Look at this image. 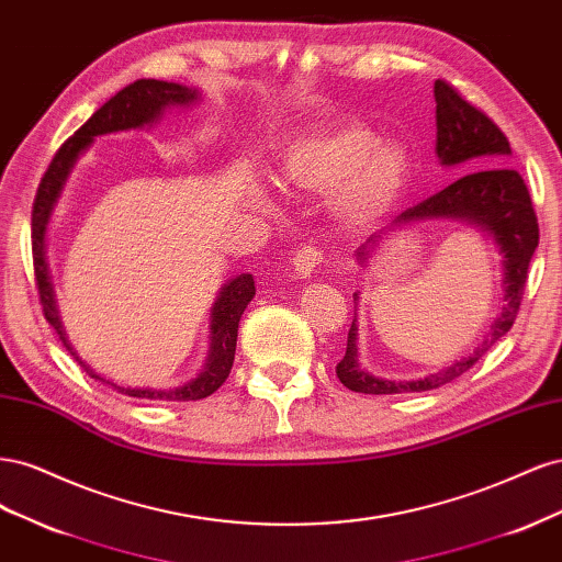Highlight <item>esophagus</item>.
<instances>
[{
  "label": "esophagus",
  "instance_id": "1",
  "mask_svg": "<svg viewBox=\"0 0 562 562\" xmlns=\"http://www.w3.org/2000/svg\"><path fill=\"white\" fill-rule=\"evenodd\" d=\"M321 260H323V252H321L316 246H304L302 250H297L295 258H293V267H295V271H297V277H300V279L312 277L316 265H318Z\"/></svg>",
  "mask_w": 562,
  "mask_h": 562
}]
</instances>
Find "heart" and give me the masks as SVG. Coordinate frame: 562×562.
I'll return each instance as SVG.
<instances>
[{
  "mask_svg": "<svg viewBox=\"0 0 562 562\" xmlns=\"http://www.w3.org/2000/svg\"><path fill=\"white\" fill-rule=\"evenodd\" d=\"M413 161L398 143H380L359 122L304 135L285 147L281 176L300 190L333 194L330 211L339 227L366 229L396 206L411 180Z\"/></svg>",
  "mask_w": 562,
  "mask_h": 562,
  "instance_id": "obj_1",
  "label": "heart"
}]
</instances>
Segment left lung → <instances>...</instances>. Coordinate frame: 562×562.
<instances>
[{"label":"left lung","instance_id":"8db88e82","mask_svg":"<svg viewBox=\"0 0 562 562\" xmlns=\"http://www.w3.org/2000/svg\"><path fill=\"white\" fill-rule=\"evenodd\" d=\"M434 95L436 155L443 166H457L459 171L467 173L448 184L446 190H440L438 194L417 203V206L396 215L386 229L368 236V241L356 250V258L366 265L384 236L405 225H415L422 223V220H462V223L483 229L504 255V307L479 349H473V353L436 372V375L411 382L382 380L361 368L359 349H356L359 328H356L353 316L345 359L337 363L335 370L339 382L351 391H359V394L380 396L438 389L479 363L481 356L512 330L522 302L527 269H530L535 248L539 246V225L530 192H527V184L520 173L514 171L512 166H506L508 155H512V145H508L506 135L485 112L473 108L469 100L459 95L448 81L436 79ZM353 300L359 297L353 295Z\"/></svg>","mask_w":562,"mask_h":562}]
</instances>
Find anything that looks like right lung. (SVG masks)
<instances>
[{
    "label": "right lung",
    "instance_id": "obj_1",
    "mask_svg": "<svg viewBox=\"0 0 562 562\" xmlns=\"http://www.w3.org/2000/svg\"><path fill=\"white\" fill-rule=\"evenodd\" d=\"M199 100L196 89L180 87L173 81H159V79H138L128 83L126 89L112 95L108 103L100 108L87 124H83L70 140H65L63 147L56 151V157L50 159L46 173L40 182V190L35 196V206H32V262H35V279L40 288V300L44 318L54 326L58 333L63 347L70 351L72 359L89 372V378H95L100 382L110 384L119 394H126L133 398H147V401H199L211 396L213 391L223 386V382L229 378V370L234 363L236 351V333H239V321L248 302L255 295V281L252 274H239L229 283L223 285L213 310H211V351L203 370L190 382L171 389H133V386H119L105 378H100L98 372L83 363L70 339L65 337V328L58 316L54 285L48 279V262H46V225L54 213L58 196L63 192V184L75 168L77 159L87 151L98 135L119 133V131H133L157 124L161 114L171 108H187L194 105Z\"/></svg>",
    "mask_w": 562,
    "mask_h": 562
}]
</instances>
